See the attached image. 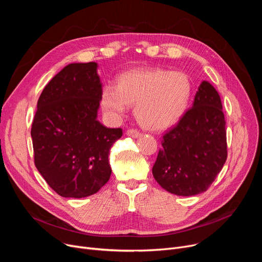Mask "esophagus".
<instances>
[{"instance_id": "1", "label": "esophagus", "mask_w": 262, "mask_h": 262, "mask_svg": "<svg viewBox=\"0 0 262 262\" xmlns=\"http://www.w3.org/2000/svg\"><path fill=\"white\" fill-rule=\"evenodd\" d=\"M126 135L128 137H132V138H138V137L140 136V133L137 130V129H134V128H129L127 132H126Z\"/></svg>"}]
</instances>
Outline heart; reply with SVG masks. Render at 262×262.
I'll use <instances>...</instances> for the list:
<instances>
[{
  "instance_id": "obj_1",
  "label": "heart",
  "mask_w": 262,
  "mask_h": 262,
  "mask_svg": "<svg viewBox=\"0 0 262 262\" xmlns=\"http://www.w3.org/2000/svg\"><path fill=\"white\" fill-rule=\"evenodd\" d=\"M192 84L183 72L166 69H133L117 78V85L106 84L100 104L108 117L120 119L127 105L141 126L163 130L180 120L189 105Z\"/></svg>"
}]
</instances>
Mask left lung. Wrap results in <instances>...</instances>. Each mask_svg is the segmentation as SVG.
<instances>
[{
	"label": "left lung",
	"instance_id": "obj_1",
	"mask_svg": "<svg viewBox=\"0 0 262 262\" xmlns=\"http://www.w3.org/2000/svg\"><path fill=\"white\" fill-rule=\"evenodd\" d=\"M225 124L217 91L203 80L193 105L163 136L152 170L156 182L181 196L207 190L227 158Z\"/></svg>",
	"mask_w": 262,
	"mask_h": 262
}]
</instances>
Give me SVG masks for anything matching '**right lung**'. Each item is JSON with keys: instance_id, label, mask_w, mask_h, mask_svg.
Listing matches in <instances>:
<instances>
[{"instance_id": "obj_1", "label": "right lung", "mask_w": 262, "mask_h": 262, "mask_svg": "<svg viewBox=\"0 0 262 262\" xmlns=\"http://www.w3.org/2000/svg\"><path fill=\"white\" fill-rule=\"evenodd\" d=\"M98 63H70L45 87L32 125L35 166L62 198L96 193L112 175L110 147L121 128L98 121L102 82Z\"/></svg>"}]
</instances>
